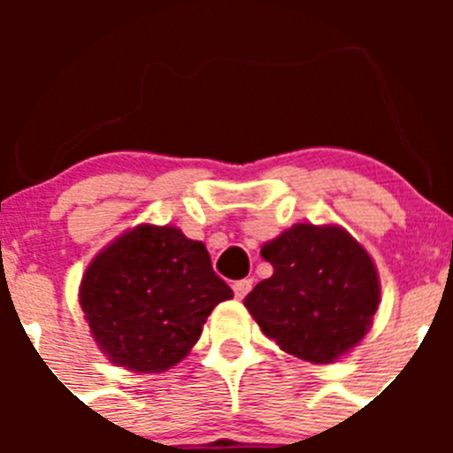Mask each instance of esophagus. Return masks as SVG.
<instances>
[{"instance_id": "34e87169", "label": "esophagus", "mask_w": 453, "mask_h": 453, "mask_svg": "<svg viewBox=\"0 0 453 453\" xmlns=\"http://www.w3.org/2000/svg\"><path fill=\"white\" fill-rule=\"evenodd\" d=\"M252 285H254L252 278H243V280H236L234 285H232V289H234V296H236V298L243 300L245 296L250 294V289H252Z\"/></svg>"}]
</instances>
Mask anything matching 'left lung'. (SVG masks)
I'll return each instance as SVG.
<instances>
[{"label":"left lung","mask_w":453,"mask_h":453,"mask_svg":"<svg viewBox=\"0 0 453 453\" xmlns=\"http://www.w3.org/2000/svg\"><path fill=\"white\" fill-rule=\"evenodd\" d=\"M260 254L273 273L250 291L245 307L282 350L328 364L366 335L379 307V278L349 232L296 223Z\"/></svg>","instance_id":"1"}]
</instances>
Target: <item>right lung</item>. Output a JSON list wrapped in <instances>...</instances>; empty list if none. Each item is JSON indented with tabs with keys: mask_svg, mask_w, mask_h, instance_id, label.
<instances>
[{
	"mask_svg": "<svg viewBox=\"0 0 453 453\" xmlns=\"http://www.w3.org/2000/svg\"><path fill=\"white\" fill-rule=\"evenodd\" d=\"M232 296L205 245L168 226L127 232L91 260L81 282L94 340L135 372L175 366L197 344L205 318Z\"/></svg>",
	"mask_w": 453,
	"mask_h": 453,
	"instance_id": "add662e5",
	"label": "right lung"
}]
</instances>
